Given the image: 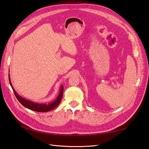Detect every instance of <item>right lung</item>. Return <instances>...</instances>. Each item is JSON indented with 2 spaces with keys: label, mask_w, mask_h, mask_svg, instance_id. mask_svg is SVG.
Listing matches in <instances>:
<instances>
[{
  "label": "right lung",
  "mask_w": 149,
  "mask_h": 149,
  "mask_svg": "<svg viewBox=\"0 0 149 149\" xmlns=\"http://www.w3.org/2000/svg\"><path fill=\"white\" fill-rule=\"evenodd\" d=\"M8 79H9L10 84L18 101H19L24 107L28 108V109L30 110H32L36 112H40L49 111L53 109H55V107H56L58 105H59V104L62 99L63 93V85L60 87V93L58 94V96L55 99V101H53L52 102H49L48 104L37 103V102H34L33 101H31L28 100H26V99L22 97L20 95H19V94H17V93L15 91V89L13 88V86L11 83L9 74H8Z\"/></svg>",
  "instance_id": "add662e5"
}]
</instances>
